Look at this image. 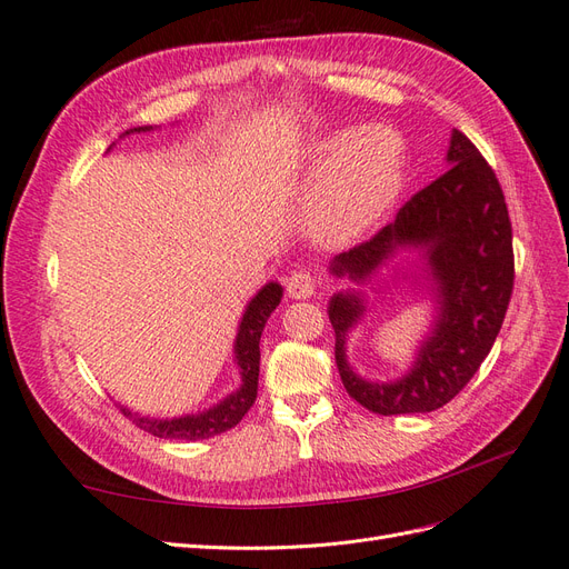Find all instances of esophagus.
Masks as SVG:
<instances>
[{"label":"esophagus","mask_w":569,"mask_h":569,"mask_svg":"<svg viewBox=\"0 0 569 569\" xmlns=\"http://www.w3.org/2000/svg\"><path fill=\"white\" fill-rule=\"evenodd\" d=\"M284 287H287V295L291 299H308V297H313V291H316V278L311 270H295L287 278Z\"/></svg>","instance_id":"esophagus-1"}]
</instances>
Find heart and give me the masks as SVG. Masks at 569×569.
Instances as JSON below:
<instances>
[{
  "mask_svg": "<svg viewBox=\"0 0 569 569\" xmlns=\"http://www.w3.org/2000/svg\"><path fill=\"white\" fill-rule=\"evenodd\" d=\"M320 182L311 222L332 244H347L380 220L403 184L401 140L387 128L360 130L325 142L318 157Z\"/></svg>",
  "mask_w": 569,
  "mask_h": 569,
  "instance_id": "b5f03b06",
  "label": "heart"
}]
</instances>
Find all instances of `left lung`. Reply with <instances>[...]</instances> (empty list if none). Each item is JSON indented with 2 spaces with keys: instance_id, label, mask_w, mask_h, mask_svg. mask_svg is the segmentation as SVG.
Listing matches in <instances>:
<instances>
[{
  "instance_id": "obj_1",
  "label": "left lung",
  "mask_w": 569,
  "mask_h": 569,
  "mask_svg": "<svg viewBox=\"0 0 569 569\" xmlns=\"http://www.w3.org/2000/svg\"><path fill=\"white\" fill-rule=\"evenodd\" d=\"M451 168L412 194L391 226L335 258L332 272L366 280L401 244L427 247L439 295V320L418 363L391 385L366 382L347 363L349 327L363 313L360 299L330 301L335 360L351 399L377 416L429 412L449 403L479 370L501 332L515 282L512 226L501 182L468 134L453 130Z\"/></svg>"
}]
</instances>
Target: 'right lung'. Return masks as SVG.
Segmentation results:
<instances>
[{
	"mask_svg": "<svg viewBox=\"0 0 569 569\" xmlns=\"http://www.w3.org/2000/svg\"><path fill=\"white\" fill-rule=\"evenodd\" d=\"M134 130H147V128H134ZM282 299V287L278 282L266 284L258 295L251 299L247 313L239 325L237 335V363L242 370V389L232 393L230 399L218 403L216 408L199 412V416H187V418H173V420H149V418H137L128 408L123 416L130 418L137 427L144 429V432L159 437V439H184V441H197V439H209L220 432H228L239 420L247 416V410L253 406L256 393H258V363H261V332L274 311V306Z\"/></svg>",
	"mask_w": 569,
	"mask_h": 569,
	"instance_id": "1",
	"label": "right lung"
}]
</instances>
